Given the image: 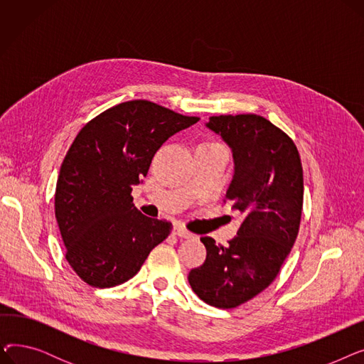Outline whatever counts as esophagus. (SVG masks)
Masks as SVG:
<instances>
[{
  "instance_id": "34e87169",
  "label": "esophagus",
  "mask_w": 364,
  "mask_h": 364,
  "mask_svg": "<svg viewBox=\"0 0 364 364\" xmlns=\"http://www.w3.org/2000/svg\"><path fill=\"white\" fill-rule=\"evenodd\" d=\"M172 232H174L176 236L183 237V239H192V237H193V235L190 233L188 230H186V228H184L183 225H176L174 230H172Z\"/></svg>"
}]
</instances>
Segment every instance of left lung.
Returning <instances> with one entry per match:
<instances>
[{
  "label": "left lung",
  "instance_id": "left-lung-1",
  "mask_svg": "<svg viewBox=\"0 0 364 364\" xmlns=\"http://www.w3.org/2000/svg\"><path fill=\"white\" fill-rule=\"evenodd\" d=\"M205 125L232 149L235 174L224 202L243 220L225 246L200 237L206 259L188 273V283L206 304L235 309L276 279L292 250L302 211V165L294 141L258 114H221Z\"/></svg>",
  "mask_w": 364,
  "mask_h": 364
}]
</instances>
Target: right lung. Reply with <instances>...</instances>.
<instances>
[{"instance_id": "1", "label": "right lung", "mask_w": 364, "mask_h": 364, "mask_svg": "<svg viewBox=\"0 0 364 364\" xmlns=\"http://www.w3.org/2000/svg\"><path fill=\"white\" fill-rule=\"evenodd\" d=\"M199 118L132 100L90 121L73 140L55 186V220L73 272L92 288L136 276L150 251L172 230L132 203L159 147Z\"/></svg>"}]
</instances>
